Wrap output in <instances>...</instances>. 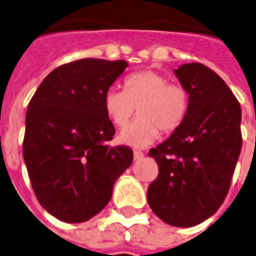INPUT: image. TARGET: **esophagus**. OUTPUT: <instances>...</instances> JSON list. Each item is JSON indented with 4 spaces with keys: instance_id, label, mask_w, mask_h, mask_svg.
Returning <instances> with one entry per match:
<instances>
[{
    "instance_id": "1",
    "label": "esophagus",
    "mask_w": 256,
    "mask_h": 256,
    "mask_svg": "<svg viewBox=\"0 0 256 256\" xmlns=\"http://www.w3.org/2000/svg\"><path fill=\"white\" fill-rule=\"evenodd\" d=\"M142 157H144V153L140 152V150H134V160H136V161L141 160Z\"/></svg>"
}]
</instances>
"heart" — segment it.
Segmentation results:
<instances>
[{
  "label": "heart",
  "instance_id": "1",
  "mask_svg": "<svg viewBox=\"0 0 256 256\" xmlns=\"http://www.w3.org/2000/svg\"><path fill=\"white\" fill-rule=\"evenodd\" d=\"M138 108V118L122 130L120 140L134 146L156 140L160 130L173 134L182 126L189 112V95L178 84H170L162 74L140 70L124 80V91L108 90L104 95V111L112 124L122 128Z\"/></svg>",
  "mask_w": 256,
  "mask_h": 256
}]
</instances>
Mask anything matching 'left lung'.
Wrapping results in <instances>:
<instances>
[{
    "mask_svg": "<svg viewBox=\"0 0 256 256\" xmlns=\"http://www.w3.org/2000/svg\"><path fill=\"white\" fill-rule=\"evenodd\" d=\"M174 72L189 94V112L170 138L149 150L158 176L148 188V204L164 222L190 228L212 216L228 196L242 149V111L209 67L188 63Z\"/></svg>",
    "mask_w": 256,
    "mask_h": 256,
    "instance_id": "1",
    "label": "left lung"
}]
</instances>
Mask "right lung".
Returning a JSON list of instances; mask_svg holds the SVG:
<instances>
[{"label": "right lung", "instance_id": "right-lung-1", "mask_svg": "<svg viewBox=\"0 0 256 256\" xmlns=\"http://www.w3.org/2000/svg\"><path fill=\"white\" fill-rule=\"evenodd\" d=\"M126 60L84 58L56 67L26 112L24 160L36 200L55 218L80 224L111 201L114 184L134 161L126 145L110 146L115 126L104 95Z\"/></svg>", "mask_w": 256, "mask_h": 256}]
</instances>
